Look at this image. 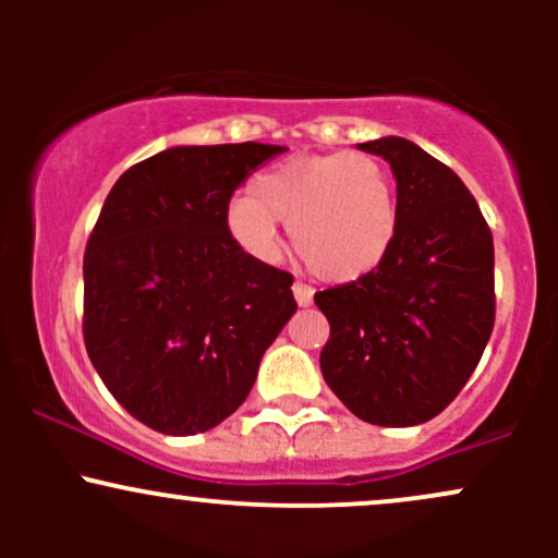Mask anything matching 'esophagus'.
Here are the masks:
<instances>
[{
	"instance_id": "obj_1",
	"label": "esophagus",
	"mask_w": 558,
	"mask_h": 558,
	"mask_svg": "<svg viewBox=\"0 0 558 558\" xmlns=\"http://www.w3.org/2000/svg\"><path fill=\"white\" fill-rule=\"evenodd\" d=\"M293 296H296L299 306H310L312 299H315V288L306 283H293Z\"/></svg>"
}]
</instances>
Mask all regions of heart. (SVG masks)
Wrapping results in <instances>:
<instances>
[{"label":"heart","instance_id":"heart-1","mask_svg":"<svg viewBox=\"0 0 558 558\" xmlns=\"http://www.w3.org/2000/svg\"><path fill=\"white\" fill-rule=\"evenodd\" d=\"M278 220L312 272L360 278L386 257L396 235V191L388 170L364 151L291 157L248 183L228 209V233L246 254L270 259Z\"/></svg>","mask_w":558,"mask_h":558}]
</instances>
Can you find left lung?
Wrapping results in <instances>:
<instances>
[{"instance_id": "obj_1", "label": "left lung", "mask_w": 558, "mask_h": 558, "mask_svg": "<svg viewBox=\"0 0 558 558\" xmlns=\"http://www.w3.org/2000/svg\"><path fill=\"white\" fill-rule=\"evenodd\" d=\"M396 175V235L351 283L315 293L330 323L319 367L356 417L380 427L433 420L475 373L493 323V235L475 196L412 141L360 144Z\"/></svg>"}]
</instances>
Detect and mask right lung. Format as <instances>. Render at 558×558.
<instances>
[{
    "label": "right lung",
    "instance_id": "obj_1",
    "mask_svg": "<svg viewBox=\"0 0 558 558\" xmlns=\"http://www.w3.org/2000/svg\"><path fill=\"white\" fill-rule=\"evenodd\" d=\"M280 151L254 141L159 151L118 178L88 235V360L151 430L196 435L230 417L296 312L293 275L228 233L233 191Z\"/></svg>",
    "mask_w": 558,
    "mask_h": 558
}]
</instances>
